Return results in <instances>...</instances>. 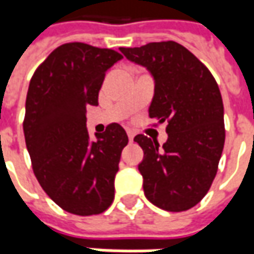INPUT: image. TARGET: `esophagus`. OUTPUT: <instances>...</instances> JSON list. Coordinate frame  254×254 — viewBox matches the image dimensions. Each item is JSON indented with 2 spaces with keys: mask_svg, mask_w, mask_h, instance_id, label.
<instances>
[{
  "mask_svg": "<svg viewBox=\"0 0 254 254\" xmlns=\"http://www.w3.org/2000/svg\"><path fill=\"white\" fill-rule=\"evenodd\" d=\"M127 135H128V140H130V141H132V140H134V135H135V134H134L131 130H128V131H127Z\"/></svg>",
  "mask_w": 254,
  "mask_h": 254,
  "instance_id": "obj_1",
  "label": "esophagus"
}]
</instances>
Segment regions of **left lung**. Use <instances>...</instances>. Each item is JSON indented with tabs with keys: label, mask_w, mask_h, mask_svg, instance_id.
Segmentation results:
<instances>
[{
	"label": "left lung",
	"mask_w": 254,
	"mask_h": 254,
	"mask_svg": "<svg viewBox=\"0 0 254 254\" xmlns=\"http://www.w3.org/2000/svg\"><path fill=\"white\" fill-rule=\"evenodd\" d=\"M130 62L154 79L148 116L167 123V141L134 137L144 151L138 164L147 199L170 212L195 206L206 195L225 144L223 103L213 76L193 54L177 42L120 48Z\"/></svg>",
	"instance_id": "1"
}]
</instances>
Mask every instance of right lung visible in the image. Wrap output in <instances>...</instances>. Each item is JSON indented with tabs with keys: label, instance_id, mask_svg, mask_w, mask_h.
<instances>
[{
	"label": "right lung",
	"instance_id": "1",
	"mask_svg": "<svg viewBox=\"0 0 254 254\" xmlns=\"http://www.w3.org/2000/svg\"><path fill=\"white\" fill-rule=\"evenodd\" d=\"M123 56L82 42L56 48L31 79L24 134L32 168L66 212L102 213L114 199V177L128 137L120 124L90 138L86 107L97 106L104 74Z\"/></svg>",
	"mask_w": 254,
	"mask_h": 254
}]
</instances>
